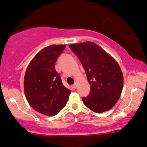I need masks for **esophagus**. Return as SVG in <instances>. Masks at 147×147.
<instances>
[{"instance_id": "obj_1", "label": "esophagus", "mask_w": 147, "mask_h": 147, "mask_svg": "<svg viewBox=\"0 0 147 147\" xmlns=\"http://www.w3.org/2000/svg\"><path fill=\"white\" fill-rule=\"evenodd\" d=\"M72 87H73V88H77V84H76V83H75V84H74V85H73V86H72Z\"/></svg>"}]
</instances>
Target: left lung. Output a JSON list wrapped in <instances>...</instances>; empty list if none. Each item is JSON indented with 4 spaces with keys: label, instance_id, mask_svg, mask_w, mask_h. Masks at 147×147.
I'll return each mask as SVG.
<instances>
[{
    "label": "left lung",
    "instance_id": "left-lung-1",
    "mask_svg": "<svg viewBox=\"0 0 147 147\" xmlns=\"http://www.w3.org/2000/svg\"><path fill=\"white\" fill-rule=\"evenodd\" d=\"M81 61L91 86L88 97L82 98L86 107L96 113L109 110L121 95L123 75L110 54L92 42L70 45Z\"/></svg>",
    "mask_w": 147,
    "mask_h": 147
}]
</instances>
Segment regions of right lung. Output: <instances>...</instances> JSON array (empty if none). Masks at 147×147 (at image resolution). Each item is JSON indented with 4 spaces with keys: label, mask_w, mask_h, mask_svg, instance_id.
I'll return each mask as SVG.
<instances>
[{
    "label": "right lung",
    "mask_w": 147,
    "mask_h": 147,
    "mask_svg": "<svg viewBox=\"0 0 147 147\" xmlns=\"http://www.w3.org/2000/svg\"><path fill=\"white\" fill-rule=\"evenodd\" d=\"M53 45L41 49L29 63L24 80L26 98L33 109L53 117L65 106L71 91L63 85L55 70L58 57L65 48Z\"/></svg>",
    "instance_id": "add662e5"
}]
</instances>
